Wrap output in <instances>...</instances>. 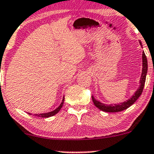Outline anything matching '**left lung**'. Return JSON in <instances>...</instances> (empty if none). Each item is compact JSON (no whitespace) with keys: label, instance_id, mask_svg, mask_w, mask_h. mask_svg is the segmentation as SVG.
Wrapping results in <instances>:
<instances>
[{"label":"left lung","instance_id":"obj_1","mask_svg":"<svg viewBox=\"0 0 154 154\" xmlns=\"http://www.w3.org/2000/svg\"><path fill=\"white\" fill-rule=\"evenodd\" d=\"M140 45H142L141 41H139ZM142 58H143V69H142V74L141 77H140V85L139 88H137V90L135 91L134 95H132L130 99H128L126 102H124L122 103H120V104H115L114 105L112 104H106L104 103H102L99 101L96 100L95 98L94 97V96L92 95V99L93 102H94V105L96 107L99 108L100 110L104 111V112H121V111L124 110V109L129 108L130 106L132 105L137 100L138 98L140 97V95L142 94L143 91V88H144L145 82H146V74L148 72V61H147V58L145 55V52H143V55H142Z\"/></svg>","mask_w":154,"mask_h":154}]
</instances>
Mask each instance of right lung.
Masks as SVG:
<instances>
[{"label":"right lung","instance_id":"obj_1","mask_svg":"<svg viewBox=\"0 0 154 154\" xmlns=\"http://www.w3.org/2000/svg\"><path fill=\"white\" fill-rule=\"evenodd\" d=\"M63 102H64V96L63 97V100H62V102L60 103V105H59L58 107H57L55 109H54V110L51 111V112H45V113H40V114H33V115L32 114V113L28 112V114L30 115V116H37V117H39V118H49V117H52V116H55V114H57V113H58L59 111H60V109H61L62 107H63Z\"/></svg>","mask_w":154,"mask_h":154}]
</instances>
